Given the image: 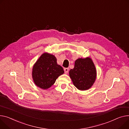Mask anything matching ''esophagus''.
<instances>
[{"instance_id":"34e87169","label":"esophagus","mask_w":129,"mask_h":129,"mask_svg":"<svg viewBox=\"0 0 129 129\" xmlns=\"http://www.w3.org/2000/svg\"><path fill=\"white\" fill-rule=\"evenodd\" d=\"M68 71H69V68H64V72H65V74H67Z\"/></svg>"}]
</instances>
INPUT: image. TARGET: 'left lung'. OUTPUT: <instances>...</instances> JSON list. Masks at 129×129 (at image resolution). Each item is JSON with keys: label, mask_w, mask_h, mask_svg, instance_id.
<instances>
[{"label": "left lung", "mask_w": 129, "mask_h": 129, "mask_svg": "<svg viewBox=\"0 0 129 129\" xmlns=\"http://www.w3.org/2000/svg\"><path fill=\"white\" fill-rule=\"evenodd\" d=\"M75 86L79 90L89 89L96 78V70L91 58H79L75 62L73 69L69 72Z\"/></svg>", "instance_id": "obj_1"}]
</instances>
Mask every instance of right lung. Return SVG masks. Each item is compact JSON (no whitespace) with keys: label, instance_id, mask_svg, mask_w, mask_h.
I'll return each instance as SVG.
<instances>
[{"label":"right lung","instance_id":"1","mask_svg":"<svg viewBox=\"0 0 129 129\" xmlns=\"http://www.w3.org/2000/svg\"><path fill=\"white\" fill-rule=\"evenodd\" d=\"M64 73L62 67L57 64L55 56L46 52L34 64L32 78L38 87L46 90L52 86L58 77Z\"/></svg>","mask_w":129,"mask_h":129}]
</instances>
